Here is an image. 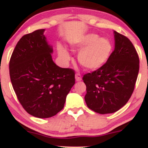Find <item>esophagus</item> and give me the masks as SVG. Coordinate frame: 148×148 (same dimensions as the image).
Here are the masks:
<instances>
[{
  "mask_svg": "<svg viewBox=\"0 0 148 148\" xmlns=\"http://www.w3.org/2000/svg\"><path fill=\"white\" fill-rule=\"evenodd\" d=\"M75 79L77 81H81L82 80V75L79 73H77L75 75Z\"/></svg>",
  "mask_w": 148,
  "mask_h": 148,
  "instance_id": "1",
  "label": "esophagus"
}]
</instances>
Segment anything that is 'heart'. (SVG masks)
Returning a JSON list of instances; mask_svg holds the SVG:
<instances>
[{
    "label": "heart",
    "instance_id": "b5f03b06",
    "mask_svg": "<svg viewBox=\"0 0 148 148\" xmlns=\"http://www.w3.org/2000/svg\"><path fill=\"white\" fill-rule=\"evenodd\" d=\"M74 48L81 49L78 60L88 69H95L101 66L107 60L112 52V44L107 38H99L95 34H88L77 39L73 44ZM59 53L65 60L70 59L69 52L63 47L59 48Z\"/></svg>",
    "mask_w": 148,
    "mask_h": 148
}]
</instances>
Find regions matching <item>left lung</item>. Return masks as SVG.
<instances>
[{
  "label": "left lung",
  "instance_id": "8db88e82",
  "mask_svg": "<svg viewBox=\"0 0 148 148\" xmlns=\"http://www.w3.org/2000/svg\"><path fill=\"white\" fill-rule=\"evenodd\" d=\"M114 49L103 66L82 77L88 107L99 114L113 113L128 102L134 90L139 58L132 41L114 31Z\"/></svg>",
  "mask_w": 148,
  "mask_h": 148
}]
</instances>
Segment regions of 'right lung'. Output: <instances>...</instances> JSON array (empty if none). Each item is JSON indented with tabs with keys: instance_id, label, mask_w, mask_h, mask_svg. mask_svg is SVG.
Returning <instances> with one entry per match:
<instances>
[{
	"instance_id": "right-lung-1",
	"label": "right lung",
	"mask_w": 148,
	"mask_h": 148,
	"mask_svg": "<svg viewBox=\"0 0 148 148\" xmlns=\"http://www.w3.org/2000/svg\"><path fill=\"white\" fill-rule=\"evenodd\" d=\"M45 29L23 36L9 61L14 90L24 110L38 118H47L63 110L66 96L75 84V71L53 62Z\"/></svg>"
}]
</instances>
